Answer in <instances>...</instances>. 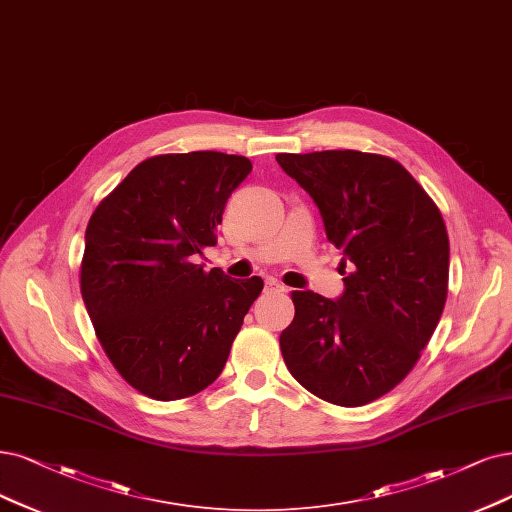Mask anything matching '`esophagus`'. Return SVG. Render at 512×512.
Instances as JSON below:
<instances>
[{
    "label": "esophagus",
    "instance_id": "esophagus-1",
    "mask_svg": "<svg viewBox=\"0 0 512 512\" xmlns=\"http://www.w3.org/2000/svg\"><path fill=\"white\" fill-rule=\"evenodd\" d=\"M266 291H270V293H285V287H282L276 278H266Z\"/></svg>",
    "mask_w": 512,
    "mask_h": 512
}]
</instances>
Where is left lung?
I'll return each instance as SVG.
<instances>
[{"instance_id": "left-lung-1", "label": "left lung", "mask_w": 512, "mask_h": 512, "mask_svg": "<svg viewBox=\"0 0 512 512\" xmlns=\"http://www.w3.org/2000/svg\"><path fill=\"white\" fill-rule=\"evenodd\" d=\"M276 162L316 202L344 251L342 297L293 291L280 350L318 399L361 407L401 384L439 325L449 238L439 206L407 168L380 154L329 149Z\"/></svg>"}]
</instances>
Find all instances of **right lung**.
Here are the masks:
<instances>
[{
  "label": "right lung",
  "mask_w": 512,
  "mask_h": 512,
  "mask_svg": "<svg viewBox=\"0 0 512 512\" xmlns=\"http://www.w3.org/2000/svg\"><path fill=\"white\" fill-rule=\"evenodd\" d=\"M251 168L221 151L147 158L88 221L84 306L111 365L149 399L211 386L263 289L259 276L232 280L196 263Z\"/></svg>",
  "instance_id": "1"
}]
</instances>
